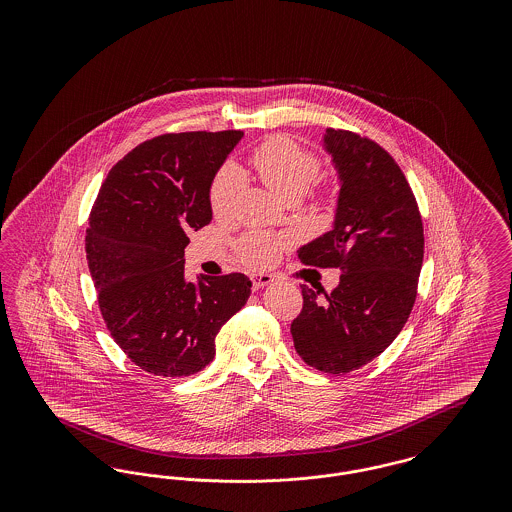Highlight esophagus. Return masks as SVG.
<instances>
[{"label": "esophagus", "mask_w": 512, "mask_h": 512, "mask_svg": "<svg viewBox=\"0 0 512 512\" xmlns=\"http://www.w3.org/2000/svg\"><path fill=\"white\" fill-rule=\"evenodd\" d=\"M251 282H253V290H261L268 284H272V276L270 274H255V276H251Z\"/></svg>", "instance_id": "34e87169"}]
</instances>
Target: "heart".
<instances>
[{
	"instance_id": "1",
	"label": "heart",
	"mask_w": 512,
	"mask_h": 512,
	"mask_svg": "<svg viewBox=\"0 0 512 512\" xmlns=\"http://www.w3.org/2000/svg\"><path fill=\"white\" fill-rule=\"evenodd\" d=\"M249 161L261 182L284 199L307 192V188L315 182L320 171L317 155L297 144L286 134H276L267 138L261 146L255 147ZM238 195V174L230 167L222 169L215 176L209 190V203L213 215L217 219H228L236 209ZM280 247L282 240L270 238L261 232H251L240 244V257L249 267H267L278 257Z\"/></svg>"
}]
</instances>
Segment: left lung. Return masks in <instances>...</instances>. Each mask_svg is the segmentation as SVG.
Wrapping results in <instances>:
<instances>
[{"label": "left lung", "mask_w": 512, "mask_h": 512, "mask_svg": "<svg viewBox=\"0 0 512 512\" xmlns=\"http://www.w3.org/2000/svg\"><path fill=\"white\" fill-rule=\"evenodd\" d=\"M324 149L340 178L334 228L299 247L301 263L340 268L330 293L301 286L295 351L313 368L345 374L376 359L413 311L424 228L413 190L384 147L328 128Z\"/></svg>", "instance_id": "8db88e82"}]
</instances>
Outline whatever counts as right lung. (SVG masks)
Here are the masks:
<instances>
[{
	"instance_id": "add662e5",
	"label": "right lung",
	"mask_w": 512,
	"mask_h": 512,
	"mask_svg": "<svg viewBox=\"0 0 512 512\" xmlns=\"http://www.w3.org/2000/svg\"><path fill=\"white\" fill-rule=\"evenodd\" d=\"M244 132L163 134L134 147L101 184L86 259L101 317L134 365L190 376L215 357V338L251 293L240 274L184 278L188 232L213 219L209 190Z\"/></svg>"
}]
</instances>
